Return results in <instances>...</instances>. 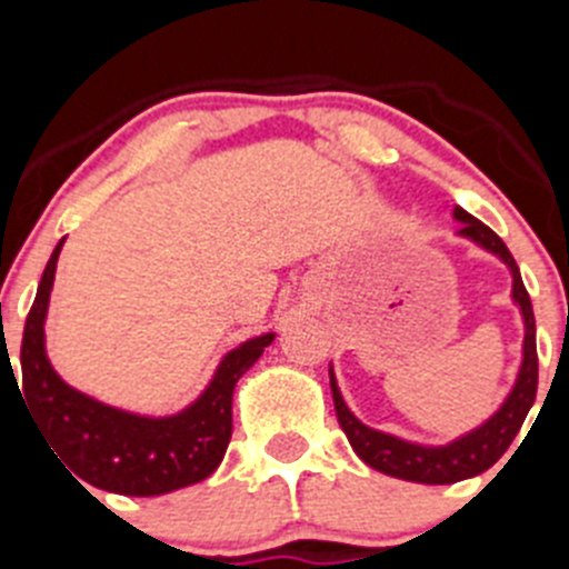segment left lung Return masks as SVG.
Listing matches in <instances>:
<instances>
[{
    "label": "left lung",
    "mask_w": 569,
    "mask_h": 569,
    "mask_svg": "<svg viewBox=\"0 0 569 569\" xmlns=\"http://www.w3.org/2000/svg\"><path fill=\"white\" fill-rule=\"evenodd\" d=\"M453 219L461 224V239L472 241L476 248L487 250L499 261H505V268L512 276L510 299L519 308L521 325H525V341H521V365L516 381H512L510 393L505 396L496 413L487 416L479 427H472L467 433L456 436L447 445H419V441H407L401 436L385 433L376 427H367L365 421L356 419L347 407L345 396H341L339 385H336L333 365H330V390H333V407L336 419H339L341 430H345L347 441L356 450L361 461L373 470L393 476V479L416 481V485H453V481H465L479 476V472L490 470L501 456L507 453V447L519 436L521 425H525L527 413H530L532 401H536V387H539V356H536V316H532L530 296L521 281L519 264L507 250L505 241L492 233L485 222H479L476 216L467 213L465 208L456 204Z\"/></svg>",
    "instance_id": "8db88e82"
}]
</instances>
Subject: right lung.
<instances>
[{"label":"right lung","instance_id":"right-lung-1","mask_svg":"<svg viewBox=\"0 0 569 569\" xmlns=\"http://www.w3.org/2000/svg\"><path fill=\"white\" fill-rule=\"evenodd\" d=\"M64 239L50 253L22 336V393L44 441L90 487L122 496H162L204 481L222 465L233 433L236 381L259 361L276 333L228 350L213 379L188 407L170 416L130 413L70 387L44 350V319ZM13 373V367H10ZM17 379V376H13Z\"/></svg>","mask_w":569,"mask_h":569}]
</instances>
